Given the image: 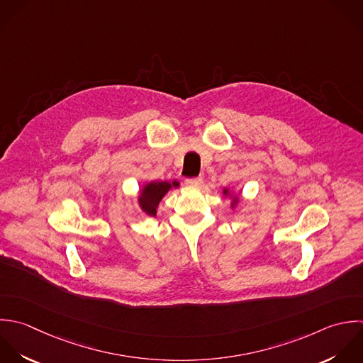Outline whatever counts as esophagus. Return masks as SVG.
<instances>
[{
    "label": "esophagus",
    "instance_id": "1",
    "mask_svg": "<svg viewBox=\"0 0 363 363\" xmlns=\"http://www.w3.org/2000/svg\"><path fill=\"white\" fill-rule=\"evenodd\" d=\"M202 182H203V178H202V177H196V178H186V179H185V184H186L188 186H194V188L201 186V185H202Z\"/></svg>",
    "mask_w": 363,
    "mask_h": 363
}]
</instances>
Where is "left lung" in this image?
I'll use <instances>...</instances> for the list:
<instances>
[{
  "label": "left lung",
  "mask_w": 363,
  "mask_h": 363,
  "mask_svg": "<svg viewBox=\"0 0 363 363\" xmlns=\"http://www.w3.org/2000/svg\"><path fill=\"white\" fill-rule=\"evenodd\" d=\"M225 194H228V191H225Z\"/></svg>",
  "instance_id": "1"
}]
</instances>
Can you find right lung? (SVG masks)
Segmentation results:
<instances>
[{
    "label": "right lung",
    "mask_w": 363,
    "mask_h": 363,
    "mask_svg": "<svg viewBox=\"0 0 363 363\" xmlns=\"http://www.w3.org/2000/svg\"><path fill=\"white\" fill-rule=\"evenodd\" d=\"M172 186H178V182L174 181L172 184L164 181V182H150L144 191L141 192V196L138 199L141 209L150 215V216H155L157 212V206L160 203V201L162 199V196L172 188Z\"/></svg>",
    "instance_id": "add662e5"
}]
</instances>
